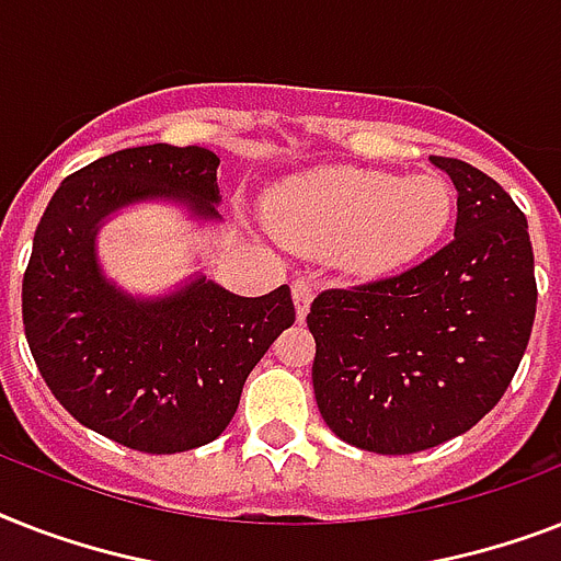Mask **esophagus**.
<instances>
[{
  "mask_svg": "<svg viewBox=\"0 0 561 561\" xmlns=\"http://www.w3.org/2000/svg\"><path fill=\"white\" fill-rule=\"evenodd\" d=\"M290 290H294V308H297V320L302 323L308 314V308H311V299H314V288H311L306 279H297L294 285H290Z\"/></svg>",
  "mask_w": 561,
  "mask_h": 561,
  "instance_id": "esophagus-1",
  "label": "esophagus"
}]
</instances>
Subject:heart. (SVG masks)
<instances>
[{
	"mask_svg": "<svg viewBox=\"0 0 561 561\" xmlns=\"http://www.w3.org/2000/svg\"><path fill=\"white\" fill-rule=\"evenodd\" d=\"M454 215V192L436 174L317 169L271 194V220L288 244L334 253L358 279H383L431 253Z\"/></svg>",
	"mask_w": 561,
	"mask_h": 561,
	"instance_id": "b5f03b06",
	"label": "heart"
}]
</instances>
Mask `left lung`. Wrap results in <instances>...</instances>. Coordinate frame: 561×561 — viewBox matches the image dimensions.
Returning a JSON list of instances; mask_svg holds the SVG:
<instances>
[{
    "label": "left lung",
    "mask_w": 561,
    "mask_h": 561,
    "mask_svg": "<svg viewBox=\"0 0 561 561\" xmlns=\"http://www.w3.org/2000/svg\"><path fill=\"white\" fill-rule=\"evenodd\" d=\"M457 188L454 241L416 267L311 302L317 408L343 443L416 454L474 427L513 381L536 320L527 218L495 180L431 157Z\"/></svg>",
    "instance_id": "left-lung-1"
}]
</instances>
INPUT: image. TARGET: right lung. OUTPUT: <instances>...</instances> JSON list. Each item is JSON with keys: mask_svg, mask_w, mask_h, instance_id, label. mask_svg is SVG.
Segmentation results:
<instances>
[{"mask_svg": "<svg viewBox=\"0 0 561 561\" xmlns=\"http://www.w3.org/2000/svg\"><path fill=\"white\" fill-rule=\"evenodd\" d=\"M218 165L206 148H125L66 178L34 232L22 323L55 399L83 427L145 454L218 439L247 375L294 325L290 288L238 297L194 273L162 297L107 279L99 232L139 203H171L218 224Z\"/></svg>", "mask_w": 561, "mask_h": 561, "instance_id": "right-lung-1", "label": "right lung"}]
</instances>
